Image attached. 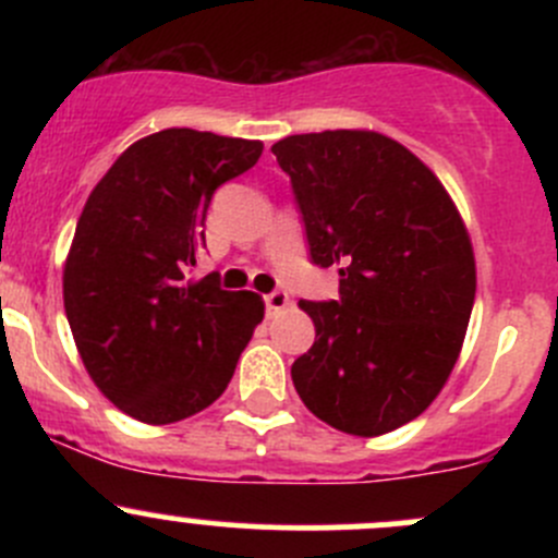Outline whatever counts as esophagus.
<instances>
[{"label": "esophagus", "mask_w": 558, "mask_h": 558, "mask_svg": "<svg viewBox=\"0 0 558 558\" xmlns=\"http://www.w3.org/2000/svg\"><path fill=\"white\" fill-rule=\"evenodd\" d=\"M289 294H286V291H272V294H267L264 296V305H267V311L269 313H278V311H283L286 305H289Z\"/></svg>", "instance_id": "esophagus-1"}]
</instances>
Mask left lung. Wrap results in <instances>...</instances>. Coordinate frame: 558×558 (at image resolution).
Instances as JSON below:
<instances>
[{
  "label": "left lung",
  "instance_id": "obj_1",
  "mask_svg": "<svg viewBox=\"0 0 558 558\" xmlns=\"http://www.w3.org/2000/svg\"><path fill=\"white\" fill-rule=\"evenodd\" d=\"M311 258L340 267V300L307 302L315 342L291 364L313 415L356 437L418 418L446 386L475 302V253L446 185L369 129L272 145Z\"/></svg>",
  "mask_w": 558,
  "mask_h": 558
}]
</instances>
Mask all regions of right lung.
Returning a JSON list of instances; mask_svg holds the SVG:
<instances>
[{
	"label": "right lung",
	"mask_w": 558,
	"mask_h": 558,
	"mask_svg": "<svg viewBox=\"0 0 558 558\" xmlns=\"http://www.w3.org/2000/svg\"><path fill=\"white\" fill-rule=\"evenodd\" d=\"M258 140L165 129L129 145L94 185L64 262V311L99 391L143 424L216 402L264 318L262 296L185 280L221 183L251 170Z\"/></svg>",
	"instance_id": "1"
}]
</instances>
